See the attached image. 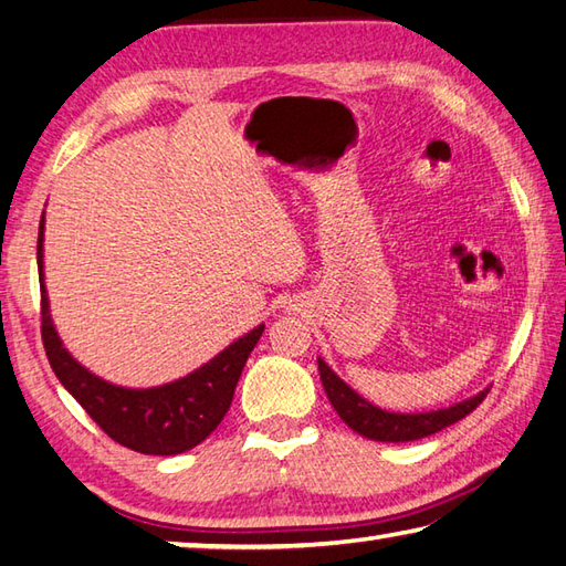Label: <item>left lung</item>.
<instances>
[{"label":"left lung","mask_w":566,"mask_h":566,"mask_svg":"<svg viewBox=\"0 0 566 566\" xmlns=\"http://www.w3.org/2000/svg\"><path fill=\"white\" fill-rule=\"evenodd\" d=\"M317 369L319 379H323V387L333 409L339 413L352 431L365 436L369 441H384V443H407V441H419L423 436L439 433L446 426L465 419L478 403L485 399L490 387L478 391L475 397L463 399L458 403H451L446 409L436 411H419V413H399V411H387L379 409L375 403H369L365 397L339 379L333 369L327 367L325 359L317 357Z\"/></svg>","instance_id":"8db88e82"}]
</instances>
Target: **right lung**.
Wrapping results in <instances>:
<instances>
[{"label": "right lung", "mask_w": 566, "mask_h": 566, "mask_svg": "<svg viewBox=\"0 0 566 566\" xmlns=\"http://www.w3.org/2000/svg\"><path fill=\"white\" fill-rule=\"evenodd\" d=\"M36 261L41 283V337H44L49 365L91 419L113 441L147 455H177L205 441L227 416L241 369L261 339L265 325L233 339L214 359L189 371L187 377L150 389L117 387L73 359L53 327L44 285V217L39 223Z\"/></svg>", "instance_id": "obj_1"}]
</instances>
